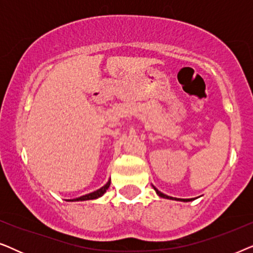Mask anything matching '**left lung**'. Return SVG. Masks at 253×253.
<instances>
[{
    "instance_id": "1",
    "label": "left lung",
    "mask_w": 253,
    "mask_h": 253,
    "mask_svg": "<svg viewBox=\"0 0 253 253\" xmlns=\"http://www.w3.org/2000/svg\"><path fill=\"white\" fill-rule=\"evenodd\" d=\"M154 190H155V192L158 193L159 196L161 197V198H166V199H171V200H179V202H190V200H192V199H181V198H174V197H169V196H167V195H165V193H162L161 191H159V190L157 189V188H154Z\"/></svg>"
}]
</instances>
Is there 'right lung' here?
<instances>
[{"label": "right lung", "instance_id": "obj_1", "mask_svg": "<svg viewBox=\"0 0 253 253\" xmlns=\"http://www.w3.org/2000/svg\"><path fill=\"white\" fill-rule=\"evenodd\" d=\"M109 185H110V179H109L108 182L106 183L105 185L102 186V188L98 189V190H96V191H94V192H91V193H87V195L79 197V198H76V199H69L68 202H84V200H92V199H96V198H99V197H101V196L103 195V193H105V192L107 191V190H108Z\"/></svg>", "mask_w": 253, "mask_h": 253}]
</instances>
